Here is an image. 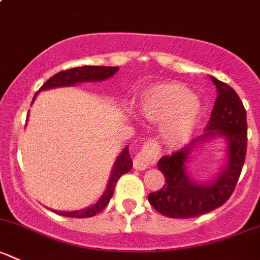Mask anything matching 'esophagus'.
<instances>
[{
  "label": "esophagus",
  "instance_id": "34e87169",
  "mask_svg": "<svg viewBox=\"0 0 260 260\" xmlns=\"http://www.w3.org/2000/svg\"><path fill=\"white\" fill-rule=\"evenodd\" d=\"M160 153V147L153 141H147L143 143L142 150L136 155L133 160V166L137 170H145L148 166H152L156 162Z\"/></svg>",
  "mask_w": 260,
  "mask_h": 260
}]
</instances>
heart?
I'll return each instance as SVG.
<instances>
[{"label":"heart","mask_w":260,"mask_h":260,"mask_svg":"<svg viewBox=\"0 0 260 260\" xmlns=\"http://www.w3.org/2000/svg\"><path fill=\"white\" fill-rule=\"evenodd\" d=\"M141 112L151 122H162L164 140L170 145H179L188 138L197 124L201 103L188 87L166 82L153 85L143 92Z\"/></svg>","instance_id":"heart-1"}]
</instances>
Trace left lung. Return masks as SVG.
I'll return each instance as SVG.
<instances>
[{
    "label": "left lung",
    "instance_id": "8db88e82",
    "mask_svg": "<svg viewBox=\"0 0 260 260\" xmlns=\"http://www.w3.org/2000/svg\"><path fill=\"white\" fill-rule=\"evenodd\" d=\"M217 87V98L205 133L191 141L188 147L162 156L157 168L165 176V184L148 194V202L161 215L170 218H190L207 213L225 205L231 197L243 170L248 145V124L243 102L228 84L211 77ZM220 135L228 143L225 169L213 182L198 184L187 175L185 164L198 140Z\"/></svg>",
    "mask_w": 260,
    "mask_h": 260
}]
</instances>
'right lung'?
I'll use <instances>...</instances> for the list:
<instances>
[{
	"label": "right lung",
	"instance_id": "1",
	"mask_svg": "<svg viewBox=\"0 0 260 260\" xmlns=\"http://www.w3.org/2000/svg\"><path fill=\"white\" fill-rule=\"evenodd\" d=\"M118 71V67H107V66H84V67H75V69L66 70V71H60L55 74L54 76L50 77L49 80L43 84L40 90H48L54 89V87L60 86H74L76 84H81V82H95V81H104V80L112 77L115 72ZM37 95V94H35ZM35 96L32 98L34 102ZM132 158H131L129 150L125 147L122 151L119 156L117 157L113 168L112 175H110L109 183H108L107 190L103 194L102 198L95 203L94 206L89 208H85L81 211H75V212H60V211H53L57 215L66 216V217H76V218H86L92 217V216L98 215L102 212L107 205L109 203L110 198L113 197L114 193L115 184H117L118 179L125 173L132 169Z\"/></svg>",
	"mask_w": 260,
	"mask_h": 260
}]
</instances>
